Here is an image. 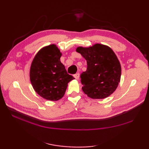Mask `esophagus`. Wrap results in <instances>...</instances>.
Segmentation results:
<instances>
[{"mask_svg": "<svg viewBox=\"0 0 149 149\" xmlns=\"http://www.w3.org/2000/svg\"><path fill=\"white\" fill-rule=\"evenodd\" d=\"M74 77L76 79H79V73H77L76 74H75L74 75Z\"/></svg>", "mask_w": 149, "mask_h": 149, "instance_id": "obj_1", "label": "esophagus"}]
</instances>
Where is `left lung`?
<instances>
[{
  "label": "left lung",
  "instance_id": "1",
  "mask_svg": "<svg viewBox=\"0 0 149 149\" xmlns=\"http://www.w3.org/2000/svg\"><path fill=\"white\" fill-rule=\"evenodd\" d=\"M76 51L87 61V70L81 74L83 92L92 99L109 96L118 88L121 76V66L112 49L102 44L93 47H79Z\"/></svg>",
  "mask_w": 149,
  "mask_h": 149
}]
</instances>
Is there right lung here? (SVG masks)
I'll return each mask as SVG.
<instances>
[{"instance_id": "add662e5", "label": "right lung", "mask_w": 149, "mask_h": 149, "mask_svg": "<svg viewBox=\"0 0 149 149\" xmlns=\"http://www.w3.org/2000/svg\"><path fill=\"white\" fill-rule=\"evenodd\" d=\"M61 55L56 45L52 44L40 49L31 64V83L36 93L47 100H60L68 83L74 79L61 63Z\"/></svg>"}]
</instances>
